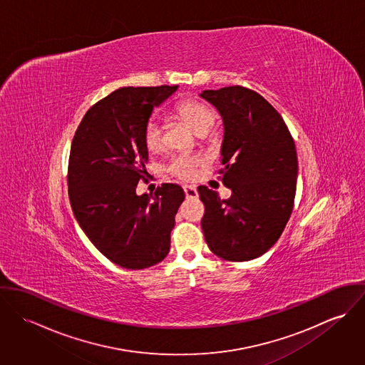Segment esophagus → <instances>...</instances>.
<instances>
[{"mask_svg":"<svg viewBox=\"0 0 365 365\" xmlns=\"http://www.w3.org/2000/svg\"><path fill=\"white\" fill-rule=\"evenodd\" d=\"M184 192H185V197L187 198H197L198 197V191L194 185H184Z\"/></svg>","mask_w":365,"mask_h":365,"instance_id":"34e87169","label":"esophagus"}]
</instances>
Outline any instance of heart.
Returning <instances> with one entry per match:
<instances>
[{"instance_id":"obj_1","label":"heart","mask_w":365,"mask_h":365,"mask_svg":"<svg viewBox=\"0 0 365 365\" xmlns=\"http://www.w3.org/2000/svg\"><path fill=\"white\" fill-rule=\"evenodd\" d=\"M180 116L192 128L197 135L208 133L213 128L216 116L213 110L200 101H185L178 106ZM143 142L149 152H158L163 146V123L158 116H152L143 130ZM201 164L200 156L175 157L170 164V171L184 180L195 175V168Z\"/></svg>"}]
</instances>
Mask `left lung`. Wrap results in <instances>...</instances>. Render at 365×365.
Here are the masks:
<instances>
[{
  "mask_svg": "<svg viewBox=\"0 0 365 365\" xmlns=\"http://www.w3.org/2000/svg\"><path fill=\"white\" fill-rule=\"evenodd\" d=\"M200 97L222 116V182L232 190L229 200H220L216 191L198 187L205 240L223 260L257 259L279 239L292 212L298 178L294 139L282 116L252 90L232 86Z\"/></svg>",
  "mask_w": 365,
  "mask_h": 365,
  "instance_id": "1",
  "label": "left lung"
}]
</instances>
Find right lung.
<instances>
[{
	"label": "right lung",
	"mask_w": 365,
	"mask_h": 365,
	"mask_svg": "<svg viewBox=\"0 0 365 365\" xmlns=\"http://www.w3.org/2000/svg\"><path fill=\"white\" fill-rule=\"evenodd\" d=\"M178 86L123 87L91 106L76 130L68 161L73 213L106 259L129 269L164 260L185 195L163 184L155 197L138 195L149 152L143 130L155 108Z\"/></svg>",
	"instance_id": "1"
}]
</instances>
